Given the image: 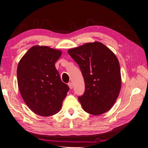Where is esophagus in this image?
<instances>
[{"label": "esophagus", "instance_id": "34e87169", "mask_svg": "<svg viewBox=\"0 0 148 148\" xmlns=\"http://www.w3.org/2000/svg\"><path fill=\"white\" fill-rule=\"evenodd\" d=\"M68 86H69V89H73V84H72L71 82L68 83Z\"/></svg>", "mask_w": 148, "mask_h": 148}]
</instances>
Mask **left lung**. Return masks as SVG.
<instances>
[{
	"label": "left lung",
	"mask_w": 148,
	"mask_h": 148,
	"mask_svg": "<svg viewBox=\"0 0 148 148\" xmlns=\"http://www.w3.org/2000/svg\"><path fill=\"white\" fill-rule=\"evenodd\" d=\"M68 53L79 65L84 79L85 92L78 97L83 109L96 116L110 110L121 88L116 55L99 42L69 49Z\"/></svg>",
	"instance_id": "1"
}]
</instances>
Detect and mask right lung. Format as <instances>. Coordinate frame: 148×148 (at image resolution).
I'll list each match as a JSON object with an SVG mask.
<instances>
[{
	"instance_id": "obj_1",
	"label": "right lung",
	"mask_w": 148,
	"mask_h": 148,
	"mask_svg": "<svg viewBox=\"0 0 148 148\" xmlns=\"http://www.w3.org/2000/svg\"><path fill=\"white\" fill-rule=\"evenodd\" d=\"M61 54V51L34 45L18 64L17 83L22 99L39 116L58 113L69 91V88L61 81L55 67Z\"/></svg>"
}]
</instances>
